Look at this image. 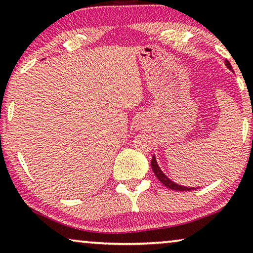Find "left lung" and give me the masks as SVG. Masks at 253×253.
<instances>
[{
	"instance_id": "left-lung-1",
	"label": "left lung",
	"mask_w": 253,
	"mask_h": 253,
	"mask_svg": "<svg viewBox=\"0 0 253 253\" xmlns=\"http://www.w3.org/2000/svg\"><path fill=\"white\" fill-rule=\"evenodd\" d=\"M225 65H226L231 71H233V69H232V65L230 64V62L225 61ZM151 167H152V170H153V172H154L155 177L158 178V179L160 180V181H161L167 188H169V189L178 190V191H188V190H194V189H196V188H188V187H184V186H179V184H177L175 182L171 181V180H170L169 178H168L166 174L163 173V171H162L161 169H160V167L158 166V162H156L155 156H153V158H152Z\"/></svg>"
}]
</instances>
